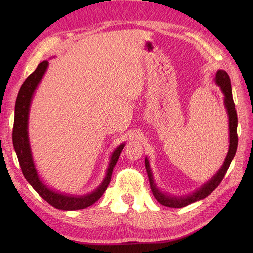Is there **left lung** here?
Masks as SVG:
<instances>
[{"mask_svg": "<svg viewBox=\"0 0 253 253\" xmlns=\"http://www.w3.org/2000/svg\"><path fill=\"white\" fill-rule=\"evenodd\" d=\"M215 83L221 88L222 93L224 94V105L225 109H226V113L228 116V130H229V148L226 158L221 169H218L217 173L214 175L211 179L208 180L206 184H203L199 189H197L195 192L190 193V195L186 196H174L169 195V193L162 191L160 188L155 184L154 177L152 174L151 168H150L149 160L146 157L144 160V164H146V169L148 173V177L150 180V187H151V190L153 192L154 198L157 199L158 202L163 204L165 207L169 208H182L186 207L188 204L192 202H196L201 200L208 197L210 193L213 190H215V188L221 184L223 180L225 174L229 168L230 163L235 157L236 151H237V146H238V137H237V124H238V118H237V112L235 110V103L233 100V93H232V84H230V79L228 74L223 71V69H219L215 75Z\"/></svg>", "mask_w": 253, "mask_h": 253, "instance_id": "8db88e82", "label": "left lung"}]
</instances>
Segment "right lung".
I'll list each match as a JSON object with an SVG mask.
<instances>
[{
  "instance_id": "add662e5",
  "label": "right lung",
  "mask_w": 253,
  "mask_h": 253,
  "mask_svg": "<svg viewBox=\"0 0 253 253\" xmlns=\"http://www.w3.org/2000/svg\"><path fill=\"white\" fill-rule=\"evenodd\" d=\"M47 67H49V62H41L36 68V71L29 75L28 78L25 80L23 85L20 87L15 103V117L13 127L14 149L16 154H17L18 162L25 178L32 186V188L39 193L41 198H43L46 202H49L52 207L64 210V211H74V210L85 209L90 207L91 204H93L95 201H98L106 190L111 181L113 169H114V166L116 165L118 158H120L123 148L125 147V143L120 144L112 152L105 177L99 187L92 192L82 196L68 195V193L52 189V188L44 184V181L40 178L39 174H38L34 157H32L28 133V123L32 98H34L38 85H39L41 79L43 78Z\"/></svg>"
}]
</instances>
